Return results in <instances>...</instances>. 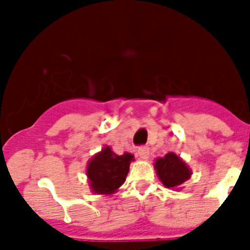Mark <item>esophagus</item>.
Returning a JSON list of instances; mask_svg holds the SVG:
<instances>
[{
	"label": "esophagus",
	"mask_w": 250,
	"mask_h": 250,
	"mask_svg": "<svg viewBox=\"0 0 250 250\" xmlns=\"http://www.w3.org/2000/svg\"><path fill=\"white\" fill-rule=\"evenodd\" d=\"M137 154H139V157H140L141 160H148L149 148L148 146H141V148H139V150H137Z\"/></svg>",
	"instance_id": "obj_1"
}]
</instances>
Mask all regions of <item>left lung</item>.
Listing matches in <instances>:
<instances>
[{"label": "left lung", "instance_id": "obj_1", "mask_svg": "<svg viewBox=\"0 0 250 250\" xmlns=\"http://www.w3.org/2000/svg\"><path fill=\"white\" fill-rule=\"evenodd\" d=\"M154 170L157 176L166 188L171 189H182V186L190 178L192 170L175 153H167L162 158H156Z\"/></svg>", "mask_w": 250, "mask_h": 250}]
</instances>
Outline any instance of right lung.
<instances>
[{"label": "right lung", "instance_id": "right-lung-1", "mask_svg": "<svg viewBox=\"0 0 250 250\" xmlns=\"http://www.w3.org/2000/svg\"><path fill=\"white\" fill-rule=\"evenodd\" d=\"M132 161L135 158L131 153L125 152L118 156L110 146H104L101 152L96 153L86 165L85 172L90 190L101 196L115 193L125 182Z\"/></svg>", "mask_w": 250, "mask_h": 250}]
</instances>
